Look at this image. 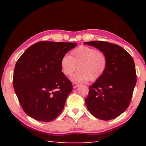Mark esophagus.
Returning a JSON list of instances; mask_svg holds the SVG:
<instances>
[{
  "instance_id": "1",
  "label": "esophagus",
  "mask_w": 146,
  "mask_h": 146,
  "mask_svg": "<svg viewBox=\"0 0 146 146\" xmlns=\"http://www.w3.org/2000/svg\"><path fill=\"white\" fill-rule=\"evenodd\" d=\"M79 86V84L78 83H75V82H73V88H76Z\"/></svg>"
}]
</instances>
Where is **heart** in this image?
<instances>
[{
    "instance_id": "b5f03b06",
    "label": "heart",
    "mask_w": 146,
    "mask_h": 146,
    "mask_svg": "<svg viewBox=\"0 0 146 146\" xmlns=\"http://www.w3.org/2000/svg\"><path fill=\"white\" fill-rule=\"evenodd\" d=\"M78 69L71 80L74 82H84L99 79L106 70L108 57L102 51L88 46H80L71 51L70 56L64 55L60 60L62 71L70 76Z\"/></svg>"
}]
</instances>
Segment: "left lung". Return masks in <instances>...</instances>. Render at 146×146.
Masks as SVG:
<instances>
[{
  "label": "left lung",
  "mask_w": 146,
  "mask_h": 146,
  "mask_svg": "<svg viewBox=\"0 0 146 146\" xmlns=\"http://www.w3.org/2000/svg\"><path fill=\"white\" fill-rule=\"evenodd\" d=\"M85 44L106 53L108 66L104 75L90 86L86 98L88 110L96 118L109 120L126 110L137 82L135 65L130 54L117 44L104 41Z\"/></svg>",
  "instance_id": "left-lung-1"
}]
</instances>
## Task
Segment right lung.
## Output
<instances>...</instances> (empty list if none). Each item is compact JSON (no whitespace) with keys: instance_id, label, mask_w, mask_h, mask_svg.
I'll list each match as a JSON object with an SVG mask.
<instances>
[{"instance_id":"1","label":"right lung","mask_w":146,"mask_h":146,"mask_svg":"<svg viewBox=\"0 0 146 146\" xmlns=\"http://www.w3.org/2000/svg\"><path fill=\"white\" fill-rule=\"evenodd\" d=\"M76 43L42 41L26 49L14 69L13 84L27 115L41 122H51L62 111L73 90L63 73L60 60Z\"/></svg>"}]
</instances>
